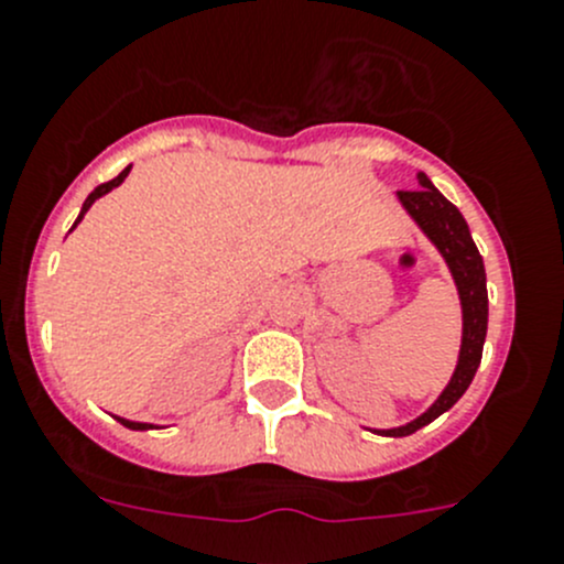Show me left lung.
Masks as SVG:
<instances>
[{
  "mask_svg": "<svg viewBox=\"0 0 564 564\" xmlns=\"http://www.w3.org/2000/svg\"><path fill=\"white\" fill-rule=\"evenodd\" d=\"M419 187L421 189H413V193H397V200L408 212L410 220L419 226V231L444 256L446 267L455 278L463 311V338L457 366L441 397L402 427L375 430L377 435H388V438H402V435H413L415 430L427 427L430 421L446 413L468 391L479 369V360H482L485 336H488V278H485V261L474 245L466 217L452 200L438 193V187L424 173H419Z\"/></svg>",
  "mask_w": 564,
  "mask_h": 564,
  "instance_id": "8db88e82",
  "label": "left lung"
}]
</instances>
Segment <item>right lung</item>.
Masks as SVG:
<instances>
[{
	"instance_id": "add662e5",
	"label": "right lung",
	"mask_w": 564,
	"mask_h": 564,
	"mask_svg": "<svg viewBox=\"0 0 564 564\" xmlns=\"http://www.w3.org/2000/svg\"><path fill=\"white\" fill-rule=\"evenodd\" d=\"M129 171H131V165L129 167H123V171L118 173V176L112 178V182H107V184H98L96 189H93L90 195H87V200L85 204H82V212H79V217H76V223H74V228L79 226L82 223V217L87 215V209H90L93 204H96L98 198H101V195H107V193H112L115 187H120V184H123V178L129 176ZM74 228H70V231H74ZM115 419L120 421V424H123V427H129V430H154V424H145V421H131V419H123V415H115Z\"/></svg>"
}]
</instances>
